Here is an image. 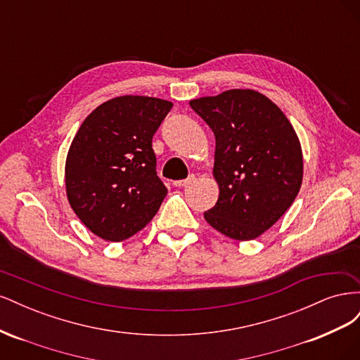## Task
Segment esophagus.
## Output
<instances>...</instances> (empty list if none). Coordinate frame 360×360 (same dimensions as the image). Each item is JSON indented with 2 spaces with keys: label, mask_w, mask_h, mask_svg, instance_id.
Masks as SVG:
<instances>
[{
  "label": "esophagus",
  "mask_w": 360,
  "mask_h": 360,
  "mask_svg": "<svg viewBox=\"0 0 360 360\" xmlns=\"http://www.w3.org/2000/svg\"><path fill=\"white\" fill-rule=\"evenodd\" d=\"M193 180H195V176H193V174H191V176H189L188 179H184V180H174L172 184H174V186L183 188V186H186V184H189V183L193 181Z\"/></svg>",
  "instance_id": "obj_1"
}]
</instances>
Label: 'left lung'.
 <instances>
[{
  "label": "left lung",
  "instance_id": "obj_1",
  "mask_svg": "<svg viewBox=\"0 0 360 360\" xmlns=\"http://www.w3.org/2000/svg\"><path fill=\"white\" fill-rule=\"evenodd\" d=\"M189 105L216 139L219 198L204 213L205 221L236 240H252L297 197L303 174L299 138L284 112L254 90H228Z\"/></svg>",
  "mask_w": 360,
  "mask_h": 360
}]
</instances>
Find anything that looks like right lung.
<instances>
[{"instance_id":"right-lung-1","label":"right lung","mask_w":360,"mask_h":360,"mask_svg":"<svg viewBox=\"0 0 360 360\" xmlns=\"http://www.w3.org/2000/svg\"><path fill=\"white\" fill-rule=\"evenodd\" d=\"M171 108L156 97L122 96L84 120L68 155L66 189L73 212L96 236L122 242L158 213L168 191L151 141Z\"/></svg>"}]
</instances>
